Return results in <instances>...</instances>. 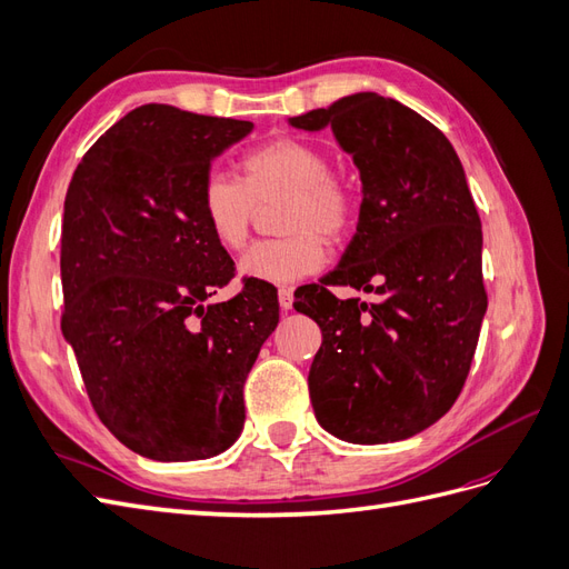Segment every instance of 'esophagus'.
I'll return each instance as SVG.
<instances>
[{
  "label": "esophagus",
  "mask_w": 569,
  "mask_h": 569,
  "mask_svg": "<svg viewBox=\"0 0 569 569\" xmlns=\"http://www.w3.org/2000/svg\"><path fill=\"white\" fill-rule=\"evenodd\" d=\"M278 299H280L282 311H291V303H295V291H291L289 287H282L278 291Z\"/></svg>",
  "instance_id": "obj_1"
}]
</instances>
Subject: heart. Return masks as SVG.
Returning <instances> with one entry per match:
<instances>
[{
  "label": "heart",
  "instance_id": "obj_1",
  "mask_svg": "<svg viewBox=\"0 0 569 569\" xmlns=\"http://www.w3.org/2000/svg\"><path fill=\"white\" fill-rule=\"evenodd\" d=\"M330 157L297 137H274L239 159V178L206 173L199 213L216 244L237 251L247 244L258 206H280V239L253 244L239 274L266 284H295L325 266V242H339L356 222V197L335 173Z\"/></svg>",
  "mask_w": 569,
  "mask_h": 569
}]
</instances>
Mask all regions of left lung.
Instances as JSON below:
<instances>
[{
	"instance_id": "1",
	"label": "left lung",
	"mask_w": 569,
	"mask_h": 569,
	"mask_svg": "<svg viewBox=\"0 0 569 569\" xmlns=\"http://www.w3.org/2000/svg\"><path fill=\"white\" fill-rule=\"evenodd\" d=\"M289 123L311 132L330 126L363 182L339 266L295 301L322 330L308 372L316 418L341 441L408 439L456 403L487 313L481 222L465 170L439 128L375 92ZM330 286L381 299L341 302Z\"/></svg>"
}]
</instances>
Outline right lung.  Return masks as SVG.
<instances>
[{
	"label": "right lung",
	"mask_w": 569,
	"mask_h": 569,
	"mask_svg": "<svg viewBox=\"0 0 569 569\" xmlns=\"http://www.w3.org/2000/svg\"><path fill=\"white\" fill-rule=\"evenodd\" d=\"M249 120L144 104L78 163L63 201L61 332L99 420L130 451L203 460L244 427V382L280 320L278 291L232 278L199 213L211 161Z\"/></svg>",
	"instance_id": "obj_1"
}]
</instances>
